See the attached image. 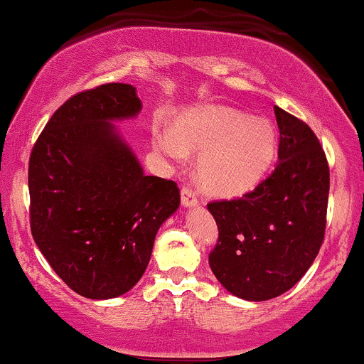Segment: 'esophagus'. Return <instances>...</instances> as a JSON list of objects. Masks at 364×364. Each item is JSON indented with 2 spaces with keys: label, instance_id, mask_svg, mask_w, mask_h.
<instances>
[{
  "label": "esophagus",
  "instance_id": "1",
  "mask_svg": "<svg viewBox=\"0 0 364 364\" xmlns=\"http://www.w3.org/2000/svg\"><path fill=\"white\" fill-rule=\"evenodd\" d=\"M181 199H182V204L186 208H194V206H198V204H199L198 194H196V192L192 191L191 187H186V186H183L182 191H181Z\"/></svg>",
  "mask_w": 364,
  "mask_h": 364
}]
</instances>
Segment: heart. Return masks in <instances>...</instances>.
I'll use <instances>...</instances> for the list:
<instances>
[{"label":"heart","instance_id":"obj_1","mask_svg":"<svg viewBox=\"0 0 364 364\" xmlns=\"http://www.w3.org/2000/svg\"><path fill=\"white\" fill-rule=\"evenodd\" d=\"M155 143L177 160L186 153H203L198 178L204 189L218 196H240L254 189L276 155L271 122L230 107L192 110L178 121L177 131H156Z\"/></svg>","mask_w":364,"mask_h":364}]
</instances>
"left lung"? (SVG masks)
Returning a JSON list of instances; mask_svg holds the SVG:
<instances>
[{
	"mask_svg": "<svg viewBox=\"0 0 364 364\" xmlns=\"http://www.w3.org/2000/svg\"><path fill=\"white\" fill-rule=\"evenodd\" d=\"M279 149L274 172L242 198L213 200L218 243L209 254L216 279L235 296L266 301L293 288L322 247L328 164L309 124L274 107Z\"/></svg>",
	"mask_w": 364,
	"mask_h": 364,
	"instance_id": "8db88e82",
	"label": "left lung"
}]
</instances>
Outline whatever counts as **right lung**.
<instances>
[{
    "mask_svg": "<svg viewBox=\"0 0 364 364\" xmlns=\"http://www.w3.org/2000/svg\"><path fill=\"white\" fill-rule=\"evenodd\" d=\"M139 110L132 85L85 90L55 110L30 153L33 240L55 274L92 300L138 283L158 228L181 204L177 183L144 175L112 124Z\"/></svg>",
    "mask_w": 364,
    "mask_h": 364,
    "instance_id": "1",
    "label": "right lung"
}]
</instances>
